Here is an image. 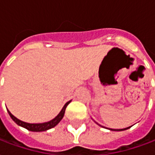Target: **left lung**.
I'll list each match as a JSON object with an SVG mask.
<instances>
[{
  "instance_id": "8db88e82",
  "label": "left lung",
  "mask_w": 155,
  "mask_h": 155,
  "mask_svg": "<svg viewBox=\"0 0 155 155\" xmlns=\"http://www.w3.org/2000/svg\"><path fill=\"white\" fill-rule=\"evenodd\" d=\"M130 127H127V128H124V129H117V130H116V129H110V130H117H117H127V129H129Z\"/></svg>"
}]
</instances>
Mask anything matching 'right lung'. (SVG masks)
I'll list each match as a JSON object with an SVG mask.
<instances>
[{"label":"right lung","mask_w":155,"mask_h":155,"mask_svg":"<svg viewBox=\"0 0 155 155\" xmlns=\"http://www.w3.org/2000/svg\"><path fill=\"white\" fill-rule=\"evenodd\" d=\"M71 103V101H69L67 102L66 104H65V106L63 107V108L61 109V111L60 112V113L58 114V115L55 117L54 119H52L51 121H48V122H44V123H38V124H32V123H27V122H25V121H22L19 120L18 118H16L15 116H13L9 110L8 111V113H9V115L10 116V117L12 118L16 124H18L20 127H23L26 128L27 130H31V131H44V130H48V129H51L52 127H54L55 126H57L61 119L63 118V117H64V114H65V111H66V108L67 105Z\"/></svg>","instance_id":"add662e5"}]
</instances>
